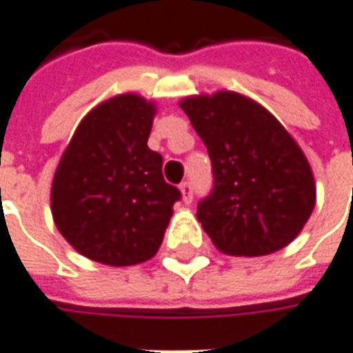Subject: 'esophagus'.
Returning a JSON list of instances; mask_svg holds the SVG:
<instances>
[{
  "label": "esophagus",
  "instance_id": "34e87169",
  "mask_svg": "<svg viewBox=\"0 0 353 353\" xmlns=\"http://www.w3.org/2000/svg\"><path fill=\"white\" fill-rule=\"evenodd\" d=\"M181 192H182V200H184V203H190L192 201V184L190 182H182L181 184Z\"/></svg>",
  "mask_w": 353,
  "mask_h": 353
}]
</instances>
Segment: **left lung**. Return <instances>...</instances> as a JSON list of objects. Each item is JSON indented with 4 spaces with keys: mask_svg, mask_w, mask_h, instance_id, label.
Listing matches in <instances>:
<instances>
[{
    "mask_svg": "<svg viewBox=\"0 0 353 353\" xmlns=\"http://www.w3.org/2000/svg\"><path fill=\"white\" fill-rule=\"evenodd\" d=\"M208 148L213 190L198 221L219 252L257 257L283 250L315 208L305 155L263 105L236 92L181 101Z\"/></svg>",
    "mask_w": 353,
    "mask_h": 353,
    "instance_id": "left-lung-1",
    "label": "left lung"
}]
</instances>
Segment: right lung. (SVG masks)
I'll return each mask as SVG.
<instances>
[{"label":"right lung","mask_w":353,"mask_h":353,"mask_svg":"<svg viewBox=\"0 0 353 353\" xmlns=\"http://www.w3.org/2000/svg\"><path fill=\"white\" fill-rule=\"evenodd\" d=\"M155 105L121 94L80 121L51 184V215L79 254L111 267L157 254L181 192L148 148Z\"/></svg>","instance_id":"obj_1"}]
</instances>
